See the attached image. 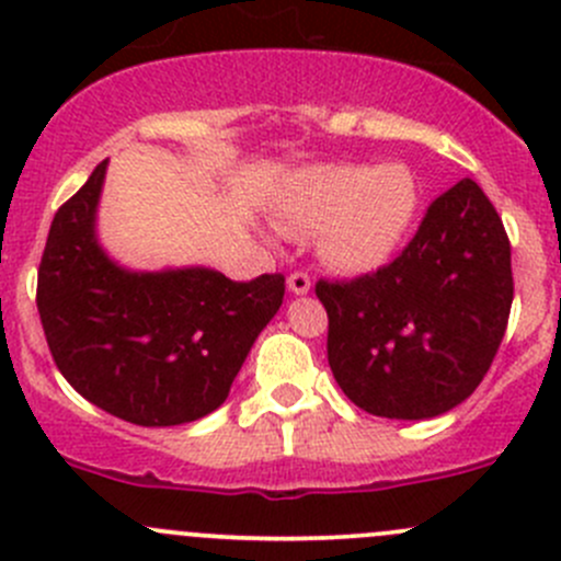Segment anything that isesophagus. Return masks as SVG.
Returning a JSON list of instances; mask_svg holds the SVG:
<instances>
[{"label": "esophagus", "mask_w": 561, "mask_h": 561, "mask_svg": "<svg viewBox=\"0 0 561 561\" xmlns=\"http://www.w3.org/2000/svg\"><path fill=\"white\" fill-rule=\"evenodd\" d=\"M287 290H290L293 296H307V293L312 290V279H309V274H304V271H296V274L287 276Z\"/></svg>", "instance_id": "1"}]
</instances>
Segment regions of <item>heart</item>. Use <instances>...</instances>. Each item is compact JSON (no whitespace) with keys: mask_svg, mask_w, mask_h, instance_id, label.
<instances>
[{"mask_svg":"<svg viewBox=\"0 0 561 561\" xmlns=\"http://www.w3.org/2000/svg\"><path fill=\"white\" fill-rule=\"evenodd\" d=\"M417 203L415 175L401 162H322L287 181L274 217L285 233L317 230L320 257L333 268L371 271L407 239Z\"/></svg>","mask_w":561,"mask_h":561,"instance_id":"heart-1","label":"heart"}]
</instances>
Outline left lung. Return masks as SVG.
<instances>
[{
    "instance_id": "1",
    "label": "left lung",
    "mask_w": 561,
    "mask_h": 561,
    "mask_svg": "<svg viewBox=\"0 0 561 561\" xmlns=\"http://www.w3.org/2000/svg\"><path fill=\"white\" fill-rule=\"evenodd\" d=\"M328 364L369 415L426 421L461 404L489 371L513 304L511 241L472 179L428 206L393 263L317 282Z\"/></svg>"
}]
</instances>
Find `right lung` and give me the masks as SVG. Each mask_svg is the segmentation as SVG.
I'll return each instance as SVG.
<instances>
[{
	"mask_svg": "<svg viewBox=\"0 0 561 561\" xmlns=\"http://www.w3.org/2000/svg\"><path fill=\"white\" fill-rule=\"evenodd\" d=\"M107 160L56 211L37 274L50 355L78 393L135 426H179L228 399L285 276L233 282L206 265L133 271L98 239Z\"/></svg>",
	"mask_w": 561,
	"mask_h": 561,
	"instance_id": "1",
	"label": "right lung"
}]
</instances>
